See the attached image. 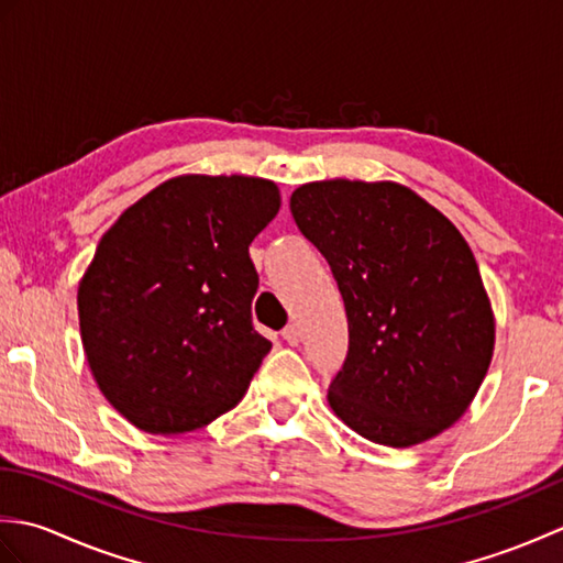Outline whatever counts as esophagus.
Returning a JSON list of instances; mask_svg holds the SVG:
<instances>
[{
  "mask_svg": "<svg viewBox=\"0 0 563 563\" xmlns=\"http://www.w3.org/2000/svg\"><path fill=\"white\" fill-rule=\"evenodd\" d=\"M283 339L288 341L290 345H297V343H300V329H297L295 324L285 327V329H283Z\"/></svg>",
  "mask_w": 563,
  "mask_h": 563,
  "instance_id": "1",
  "label": "esophagus"
}]
</instances>
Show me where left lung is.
<instances>
[{
  "mask_svg": "<svg viewBox=\"0 0 563 563\" xmlns=\"http://www.w3.org/2000/svg\"><path fill=\"white\" fill-rule=\"evenodd\" d=\"M290 212L329 261L349 317L333 413L379 445L435 438L470 409L494 355L496 321L470 244L394 181L305 184Z\"/></svg>",
  "mask_w": 563,
  "mask_h": 563,
  "instance_id": "1",
  "label": "left lung"
}]
</instances>
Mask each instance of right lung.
Masks as SVG:
<instances>
[{"mask_svg":"<svg viewBox=\"0 0 563 563\" xmlns=\"http://www.w3.org/2000/svg\"><path fill=\"white\" fill-rule=\"evenodd\" d=\"M280 210L254 176L186 174L130 206L79 280L81 345L113 409L181 435L242 401L271 341L251 321L249 244Z\"/></svg>","mask_w":563,"mask_h":563,"instance_id":"add662e5","label":"right lung"}]
</instances>
